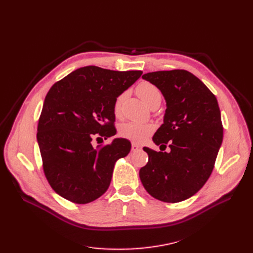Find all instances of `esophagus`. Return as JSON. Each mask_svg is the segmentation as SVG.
<instances>
[{
    "instance_id": "34e87169",
    "label": "esophagus",
    "mask_w": 253,
    "mask_h": 253,
    "mask_svg": "<svg viewBox=\"0 0 253 253\" xmlns=\"http://www.w3.org/2000/svg\"><path fill=\"white\" fill-rule=\"evenodd\" d=\"M131 150H132V152H138V151L141 150V147H140V145H138L137 143H132Z\"/></svg>"
}]
</instances>
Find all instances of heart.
I'll list each match as a JSON object with an SVG mask.
<instances>
[{"mask_svg": "<svg viewBox=\"0 0 253 253\" xmlns=\"http://www.w3.org/2000/svg\"><path fill=\"white\" fill-rule=\"evenodd\" d=\"M136 94L139 98L150 108L155 104H160L161 102V91L157 86L150 82H141L136 87ZM125 98V94L119 95L114 104V111L116 115H119L121 112L122 102ZM156 126L152 123H142V122H127L120 127V135L123 138L129 139L133 142H142L147 139L151 134L154 133Z\"/></svg>", "mask_w": 253, "mask_h": 253, "instance_id": "heart-1", "label": "heart"}]
</instances>
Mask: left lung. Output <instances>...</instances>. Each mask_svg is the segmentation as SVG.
Instances as JSON below:
<instances>
[{"label": "left lung", "instance_id": "1", "mask_svg": "<svg viewBox=\"0 0 253 253\" xmlns=\"http://www.w3.org/2000/svg\"><path fill=\"white\" fill-rule=\"evenodd\" d=\"M166 100L164 123L153 141L170 152L149 148L148 164L139 170L147 192L158 200L177 203L200 190L213 170L222 142L223 128L215 95L184 70L144 74ZM163 150V151H164Z\"/></svg>", "mask_w": 253, "mask_h": 253}]
</instances>
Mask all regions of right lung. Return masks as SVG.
<instances>
[{
    "label": "right lung",
    "instance_id": "right-lung-1",
    "mask_svg": "<svg viewBox=\"0 0 253 253\" xmlns=\"http://www.w3.org/2000/svg\"><path fill=\"white\" fill-rule=\"evenodd\" d=\"M141 74L84 66L47 93L37 139L45 176L66 200L90 203L109 189L115 163L129 154L131 143L115 138L93 148L91 141L95 135L106 139L116 134L115 101Z\"/></svg>",
    "mask_w": 253,
    "mask_h": 253
}]
</instances>
